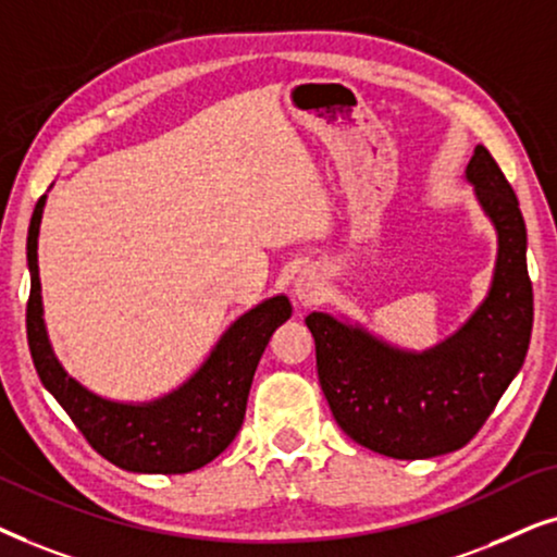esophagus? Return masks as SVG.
I'll return each instance as SVG.
<instances>
[{
  "label": "esophagus",
  "instance_id": "obj_1",
  "mask_svg": "<svg viewBox=\"0 0 557 557\" xmlns=\"http://www.w3.org/2000/svg\"><path fill=\"white\" fill-rule=\"evenodd\" d=\"M321 290H323V280H321V274L313 270H302L293 283V295L298 298V302H302V306L315 302Z\"/></svg>",
  "mask_w": 557,
  "mask_h": 557
}]
</instances>
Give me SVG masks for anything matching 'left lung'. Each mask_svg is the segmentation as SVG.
I'll use <instances>...</instances> for the list:
<instances>
[{
    "label": "left lung",
    "instance_id": "left-lung-1",
    "mask_svg": "<svg viewBox=\"0 0 557 557\" xmlns=\"http://www.w3.org/2000/svg\"><path fill=\"white\" fill-rule=\"evenodd\" d=\"M466 181L496 232L492 285L461 329L410 351L361 323L313 310L318 380L348 438L374 454L433 458L463 448L524 364L532 333L528 228L515 190L476 145Z\"/></svg>",
    "mask_w": 557,
    "mask_h": 557
}]
</instances>
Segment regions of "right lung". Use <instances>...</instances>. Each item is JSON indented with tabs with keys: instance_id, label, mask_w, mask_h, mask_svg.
I'll return each instance as SVG.
<instances>
[{
	"instance_id": "right-lung-1",
	"label": "right lung",
	"mask_w": 557,
	"mask_h": 557,
	"mask_svg": "<svg viewBox=\"0 0 557 557\" xmlns=\"http://www.w3.org/2000/svg\"><path fill=\"white\" fill-rule=\"evenodd\" d=\"M48 196L37 201L27 232V344L42 387L69 412L84 438L119 469L132 473H188L211 463L239 433L251 380L264 346L293 315L287 295H272L221 333L203 364L168 395L147 403H116L65 372L42 318L37 236Z\"/></svg>"
}]
</instances>
